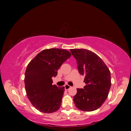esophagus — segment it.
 <instances>
[{"instance_id": "1", "label": "esophagus", "mask_w": 131, "mask_h": 131, "mask_svg": "<svg viewBox=\"0 0 131 131\" xmlns=\"http://www.w3.org/2000/svg\"><path fill=\"white\" fill-rule=\"evenodd\" d=\"M70 87H71L70 86L68 85V84H66V85H65V90H68L69 89V88H70Z\"/></svg>"}]
</instances>
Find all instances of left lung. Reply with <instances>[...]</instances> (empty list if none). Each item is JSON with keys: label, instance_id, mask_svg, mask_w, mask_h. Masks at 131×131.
<instances>
[{"label": "left lung", "instance_id": "obj_1", "mask_svg": "<svg viewBox=\"0 0 131 131\" xmlns=\"http://www.w3.org/2000/svg\"><path fill=\"white\" fill-rule=\"evenodd\" d=\"M76 59L79 73L84 75V88H77L73 97L79 109L92 112L97 109L107 99L111 87L110 72L98 55L85 49H71Z\"/></svg>", "mask_w": 131, "mask_h": 131}]
</instances>
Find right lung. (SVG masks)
I'll list each match as a JSON object with an SVG mask.
<instances>
[{
    "label": "right lung",
    "instance_id": "right-lung-1",
    "mask_svg": "<svg viewBox=\"0 0 131 131\" xmlns=\"http://www.w3.org/2000/svg\"><path fill=\"white\" fill-rule=\"evenodd\" d=\"M71 53L59 48L41 51L28 64L25 74L26 95L33 106L40 112L51 113L61 107L65 87L52 85V77Z\"/></svg>",
    "mask_w": 131,
    "mask_h": 131
}]
</instances>
